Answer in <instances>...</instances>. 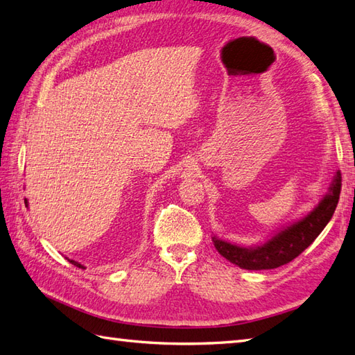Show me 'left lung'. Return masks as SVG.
<instances>
[{"mask_svg": "<svg viewBox=\"0 0 355 355\" xmlns=\"http://www.w3.org/2000/svg\"><path fill=\"white\" fill-rule=\"evenodd\" d=\"M342 189V173L336 172L328 193L302 220L286 225L266 243L253 247H241L212 236L214 245L221 256L245 270H271L285 266L302 253L320 235L333 218Z\"/></svg>", "mask_w": 355, "mask_h": 355, "instance_id": "obj_1", "label": "left lung"}]
</instances>
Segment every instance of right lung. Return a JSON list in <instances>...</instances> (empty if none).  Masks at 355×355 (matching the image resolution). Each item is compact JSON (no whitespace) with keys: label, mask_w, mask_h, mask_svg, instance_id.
<instances>
[{"label":"right lung","mask_w":355,"mask_h":355,"mask_svg":"<svg viewBox=\"0 0 355 355\" xmlns=\"http://www.w3.org/2000/svg\"><path fill=\"white\" fill-rule=\"evenodd\" d=\"M26 206H28L27 205V200H26ZM67 259H69V258H67ZM71 263H73V266H76V267H79V268H85L84 266H82V263H79V262H76V261H73V259H69Z\"/></svg>","instance_id":"1"}]
</instances>
